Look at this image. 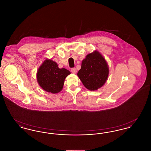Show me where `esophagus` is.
Returning <instances> with one entry per match:
<instances>
[{"label":"esophagus","mask_w":151,"mask_h":151,"mask_svg":"<svg viewBox=\"0 0 151 151\" xmlns=\"http://www.w3.org/2000/svg\"><path fill=\"white\" fill-rule=\"evenodd\" d=\"M71 71L73 73H76L77 72V70H76V69L75 68H73L71 70Z\"/></svg>","instance_id":"1"}]
</instances>
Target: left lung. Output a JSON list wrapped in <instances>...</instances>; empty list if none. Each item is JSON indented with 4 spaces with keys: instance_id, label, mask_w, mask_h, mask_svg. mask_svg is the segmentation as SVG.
I'll return each instance as SVG.
<instances>
[{
    "instance_id": "1",
    "label": "left lung",
    "mask_w": 151,
    "mask_h": 151,
    "mask_svg": "<svg viewBox=\"0 0 151 151\" xmlns=\"http://www.w3.org/2000/svg\"><path fill=\"white\" fill-rule=\"evenodd\" d=\"M109 73L106 60L99 51L95 50L83 60L78 76L86 89L94 91L105 84Z\"/></svg>"
}]
</instances>
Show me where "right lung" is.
I'll use <instances>...</instances> for the list:
<instances>
[{
  "mask_svg": "<svg viewBox=\"0 0 151 151\" xmlns=\"http://www.w3.org/2000/svg\"><path fill=\"white\" fill-rule=\"evenodd\" d=\"M71 72L65 68H59L51 59H45L38 69L37 80L44 91L52 94L60 92L64 86L65 79Z\"/></svg>",
  "mask_w": 151,
  "mask_h": 151,
  "instance_id": "right-lung-1",
  "label": "right lung"
}]
</instances>
